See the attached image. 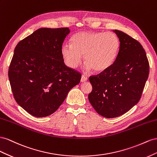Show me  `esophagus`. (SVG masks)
Masks as SVG:
<instances>
[{
  "label": "esophagus",
  "instance_id": "1",
  "mask_svg": "<svg viewBox=\"0 0 157 157\" xmlns=\"http://www.w3.org/2000/svg\"><path fill=\"white\" fill-rule=\"evenodd\" d=\"M87 80V77H86V76H85V75H82V78H81V82H86Z\"/></svg>",
  "mask_w": 157,
  "mask_h": 157
}]
</instances>
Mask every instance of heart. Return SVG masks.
Wrapping results in <instances>:
<instances>
[{"label":"heart","instance_id":"1","mask_svg":"<svg viewBox=\"0 0 157 157\" xmlns=\"http://www.w3.org/2000/svg\"><path fill=\"white\" fill-rule=\"evenodd\" d=\"M119 47V39L113 33L79 32L71 37V44L62 45L61 52L66 64L71 68L81 64L83 55L86 70L93 68L102 72L113 64Z\"/></svg>","mask_w":157,"mask_h":157}]
</instances>
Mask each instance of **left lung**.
<instances>
[{
  "label": "left lung",
  "mask_w": 157,
  "mask_h": 157,
  "mask_svg": "<svg viewBox=\"0 0 157 157\" xmlns=\"http://www.w3.org/2000/svg\"><path fill=\"white\" fill-rule=\"evenodd\" d=\"M117 57L110 68L89 77L92 91L89 101L98 114L107 118L127 113L140 100L149 77V64L141 44L122 31Z\"/></svg>",
  "instance_id": "left-lung-1"
}]
</instances>
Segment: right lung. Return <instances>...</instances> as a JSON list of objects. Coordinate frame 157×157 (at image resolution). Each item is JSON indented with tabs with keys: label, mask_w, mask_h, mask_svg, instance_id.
Masks as SVG:
<instances>
[{
	"label": "right lung",
	"mask_w": 157,
	"mask_h": 157,
	"mask_svg": "<svg viewBox=\"0 0 157 157\" xmlns=\"http://www.w3.org/2000/svg\"><path fill=\"white\" fill-rule=\"evenodd\" d=\"M68 28H40L14 49L8 78L17 103L35 117L49 116L59 108L82 74L66 66L61 49Z\"/></svg>",
	"instance_id": "add662e5"
}]
</instances>
